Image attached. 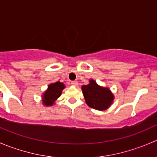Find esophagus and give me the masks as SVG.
<instances>
[{"mask_svg":"<svg viewBox=\"0 0 157 157\" xmlns=\"http://www.w3.org/2000/svg\"><path fill=\"white\" fill-rule=\"evenodd\" d=\"M71 84H72L73 86H77V85H78V83H77V80H74V81L71 82Z\"/></svg>","mask_w":157,"mask_h":157,"instance_id":"34e87169","label":"esophagus"}]
</instances>
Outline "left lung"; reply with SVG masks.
Instances as JSON below:
<instances>
[{"label": "left lung", "mask_w": 157, "mask_h": 157, "mask_svg": "<svg viewBox=\"0 0 157 157\" xmlns=\"http://www.w3.org/2000/svg\"><path fill=\"white\" fill-rule=\"evenodd\" d=\"M85 102L90 108L99 111L108 109L113 103L115 96L108 87L99 86L94 80L90 79L87 85L81 86Z\"/></svg>", "instance_id": "8db88e82"}]
</instances>
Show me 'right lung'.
I'll return each instance as SVG.
<instances>
[{
  "label": "right lung",
  "instance_id": "right-lung-1",
  "mask_svg": "<svg viewBox=\"0 0 157 157\" xmlns=\"http://www.w3.org/2000/svg\"><path fill=\"white\" fill-rule=\"evenodd\" d=\"M65 85L61 82L58 81L52 83L48 86V88L42 95V102L44 106H52L58 98L61 96Z\"/></svg>",
  "mask_w": 157,
  "mask_h": 157
}]
</instances>
